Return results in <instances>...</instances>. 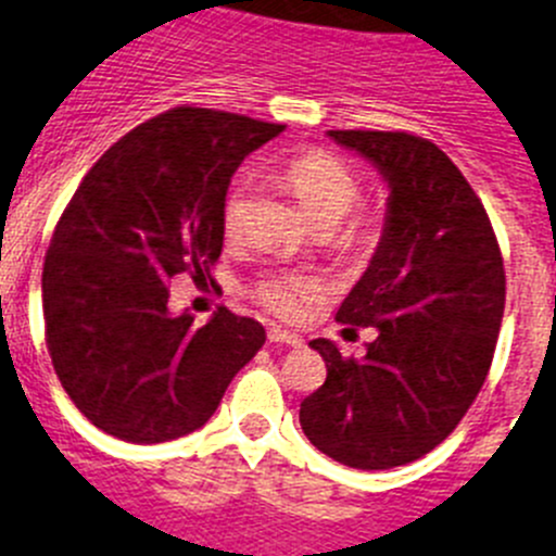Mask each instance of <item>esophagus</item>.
<instances>
[{"instance_id": "obj_1", "label": "esophagus", "mask_w": 556, "mask_h": 556, "mask_svg": "<svg viewBox=\"0 0 556 556\" xmlns=\"http://www.w3.org/2000/svg\"><path fill=\"white\" fill-rule=\"evenodd\" d=\"M268 342H274V345H290V349H299V345H302V337L285 329H268Z\"/></svg>"}]
</instances>
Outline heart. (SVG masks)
I'll use <instances>...</instances> for the list:
<instances>
[{"label":"heart","mask_w":556,"mask_h":556,"mask_svg":"<svg viewBox=\"0 0 556 556\" xmlns=\"http://www.w3.org/2000/svg\"><path fill=\"white\" fill-rule=\"evenodd\" d=\"M282 178L288 189L293 191L304 214L324 230L340 225L351 214L362 194V180L349 164H342L334 155L324 150H309V153L295 155L285 164ZM247 197H249V178L238 175L227 189L225 202H222V230L227 238H238L243 232L247 222ZM372 238L370 222H354L351 227L340 230L337 243L342 247H356ZM257 302L268 313L279 315L285 320H293L307 309V304L318 295V285L299 274H268L261 282L254 285Z\"/></svg>","instance_id":"1"}]
</instances>
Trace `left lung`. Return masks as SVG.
Here are the masks:
<instances>
[{"mask_svg":"<svg viewBox=\"0 0 556 556\" xmlns=\"http://www.w3.org/2000/svg\"><path fill=\"white\" fill-rule=\"evenodd\" d=\"M329 137L389 189L381 241L337 309L376 340L362 359L324 337L309 342L326 381L299 422L337 464L392 469L442 444L475 403L505 313V266L480 197L433 142L403 131Z\"/></svg>","mask_w":556,"mask_h":556,"instance_id":"obj_1","label":"left lung"}]
</instances>
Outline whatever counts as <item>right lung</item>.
<instances>
[{"mask_svg": "<svg viewBox=\"0 0 556 556\" xmlns=\"http://www.w3.org/2000/svg\"><path fill=\"white\" fill-rule=\"evenodd\" d=\"M285 126L178 106L114 142L56 222L43 263L51 365L103 433L159 444L202 428L266 342L257 320L219 307L205 326L167 307V282L211 279L222 202L252 150Z\"/></svg>", "mask_w": 556, "mask_h": 556, "instance_id": "1", "label": "right lung"}]
</instances>
